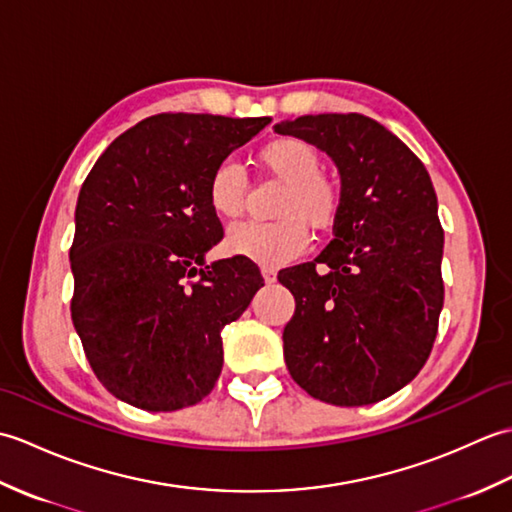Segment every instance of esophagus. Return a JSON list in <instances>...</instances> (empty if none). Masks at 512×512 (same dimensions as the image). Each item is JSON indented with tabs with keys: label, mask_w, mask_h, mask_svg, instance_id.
Returning <instances> with one entry per match:
<instances>
[{
	"label": "esophagus",
	"mask_w": 512,
	"mask_h": 512,
	"mask_svg": "<svg viewBox=\"0 0 512 512\" xmlns=\"http://www.w3.org/2000/svg\"><path fill=\"white\" fill-rule=\"evenodd\" d=\"M262 277H264L266 284H275V281H277V273H275V270H270V268L262 270Z\"/></svg>",
	"instance_id": "1"
}]
</instances>
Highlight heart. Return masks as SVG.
I'll return each mask as SVG.
<instances>
[{
    "instance_id": "1",
    "label": "heart",
    "mask_w": 512,
    "mask_h": 512,
    "mask_svg": "<svg viewBox=\"0 0 512 512\" xmlns=\"http://www.w3.org/2000/svg\"><path fill=\"white\" fill-rule=\"evenodd\" d=\"M257 158L281 189L275 198L273 222H239L226 233L228 253L246 257L266 268H279L297 259L310 244V228L328 233L343 213V189L321 171L319 149L295 136L270 140ZM248 180L235 160L226 158L213 167L206 200L220 217H237L244 209Z\"/></svg>"
}]
</instances>
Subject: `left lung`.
Returning a JSON list of instances; mask_svg holds the SVG:
<instances>
[{"mask_svg":"<svg viewBox=\"0 0 512 512\" xmlns=\"http://www.w3.org/2000/svg\"><path fill=\"white\" fill-rule=\"evenodd\" d=\"M339 167L343 213L314 262L286 268L292 380L339 407L383 400L427 363L444 303V231L420 158L374 118L317 114L279 123ZM324 266V273L316 268Z\"/></svg>","mask_w":512,"mask_h":512,"instance_id":"1","label":"left lung"}]
</instances>
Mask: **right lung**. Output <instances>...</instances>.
<instances>
[{
  "label": "right lung",
  "mask_w": 512,
  "mask_h": 512,
  "mask_svg": "<svg viewBox=\"0 0 512 512\" xmlns=\"http://www.w3.org/2000/svg\"><path fill=\"white\" fill-rule=\"evenodd\" d=\"M270 118L156 114L129 127L85 178L74 213L72 323L118 400L198 405L220 378L222 328L264 286L246 257L206 266L224 237L206 184Z\"/></svg>",
  "instance_id": "add662e5"
}]
</instances>
